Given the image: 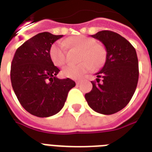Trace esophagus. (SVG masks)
Instances as JSON below:
<instances>
[{"mask_svg":"<svg viewBox=\"0 0 152 152\" xmlns=\"http://www.w3.org/2000/svg\"><path fill=\"white\" fill-rule=\"evenodd\" d=\"M81 82H82V80H81V79H80V80H77L76 81V84H77V85L80 84Z\"/></svg>","mask_w":152,"mask_h":152,"instance_id":"34e87169","label":"esophagus"}]
</instances>
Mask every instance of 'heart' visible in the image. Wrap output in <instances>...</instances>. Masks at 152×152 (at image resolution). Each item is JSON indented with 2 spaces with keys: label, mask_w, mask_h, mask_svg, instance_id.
Listing matches in <instances>:
<instances>
[{
  "label": "heart",
  "mask_w": 152,
  "mask_h": 152,
  "mask_svg": "<svg viewBox=\"0 0 152 152\" xmlns=\"http://www.w3.org/2000/svg\"><path fill=\"white\" fill-rule=\"evenodd\" d=\"M66 47L76 48L81 50L78 64H68L62 70L65 77L79 79L83 74L94 68L99 69L103 66L106 60V52L103 46L95 43V40L85 35L69 38L55 42L50 50L53 63L57 67L63 66L66 62Z\"/></svg>",
  "instance_id": "b5f03b06"
}]
</instances>
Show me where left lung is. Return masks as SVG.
Segmentation results:
<instances>
[{"mask_svg":"<svg viewBox=\"0 0 152 152\" xmlns=\"http://www.w3.org/2000/svg\"><path fill=\"white\" fill-rule=\"evenodd\" d=\"M91 37L105 46L106 60L85 99L93 110L110 115L125 108L136 91L139 79L137 52L124 37L111 31H99Z\"/></svg>","mask_w":152,"mask_h":152,"instance_id":"1","label":"left lung"}]
</instances>
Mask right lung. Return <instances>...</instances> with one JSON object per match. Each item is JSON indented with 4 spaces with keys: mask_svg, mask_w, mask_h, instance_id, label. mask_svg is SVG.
<instances>
[{
    "mask_svg": "<svg viewBox=\"0 0 152 152\" xmlns=\"http://www.w3.org/2000/svg\"><path fill=\"white\" fill-rule=\"evenodd\" d=\"M63 35L42 32L16 50L11 65L13 91L23 108L31 114L47 118L59 112L68 93L76 86L71 79L56 77L59 69L50 56L53 43Z\"/></svg>",
    "mask_w": 152,
    "mask_h": 152,
    "instance_id": "add662e5",
    "label": "right lung"
}]
</instances>
